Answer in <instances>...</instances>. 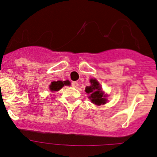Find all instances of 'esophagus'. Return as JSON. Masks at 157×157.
I'll list each match as a JSON object with an SVG mask.
<instances>
[{"label": "esophagus", "mask_w": 157, "mask_h": 157, "mask_svg": "<svg viewBox=\"0 0 157 157\" xmlns=\"http://www.w3.org/2000/svg\"><path fill=\"white\" fill-rule=\"evenodd\" d=\"M72 86L73 87V88H77V87L78 86V83H77V82H73L72 83Z\"/></svg>", "instance_id": "1"}]
</instances>
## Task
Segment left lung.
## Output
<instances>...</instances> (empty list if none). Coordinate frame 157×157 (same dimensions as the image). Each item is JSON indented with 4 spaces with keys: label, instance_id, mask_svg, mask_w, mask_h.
Returning a JSON list of instances; mask_svg holds the SVG:
<instances>
[{
    "label": "left lung",
    "instance_id": "1",
    "mask_svg": "<svg viewBox=\"0 0 157 157\" xmlns=\"http://www.w3.org/2000/svg\"><path fill=\"white\" fill-rule=\"evenodd\" d=\"M90 86L85 88V92L89 95V98L93 104L96 105H101L106 104V98H105L104 93L102 92L101 88L98 81L96 79H91Z\"/></svg>",
    "mask_w": 157,
    "mask_h": 157
}]
</instances>
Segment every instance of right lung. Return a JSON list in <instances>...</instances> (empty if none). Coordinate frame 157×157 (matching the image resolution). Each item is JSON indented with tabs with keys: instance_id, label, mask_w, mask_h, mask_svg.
<instances>
[{
	"instance_id": "1",
	"label": "right lung",
	"mask_w": 157,
	"mask_h": 157,
	"mask_svg": "<svg viewBox=\"0 0 157 157\" xmlns=\"http://www.w3.org/2000/svg\"><path fill=\"white\" fill-rule=\"evenodd\" d=\"M69 81L67 80V81H61V80H58V81H54V82H51V84L50 85V90L52 91H57L62 88L63 86L64 85H69Z\"/></svg>"
}]
</instances>
